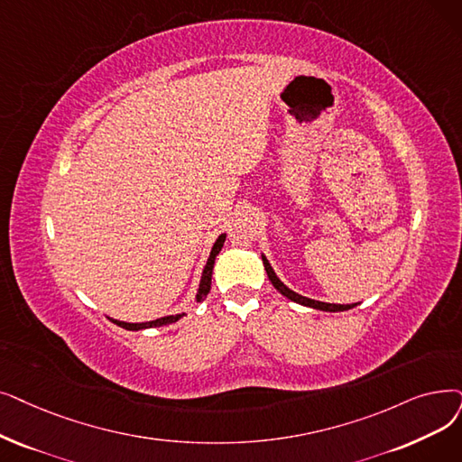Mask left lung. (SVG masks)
<instances>
[{"label":"left lung","instance_id":"8db88e82","mask_svg":"<svg viewBox=\"0 0 462 462\" xmlns=\"http://www.w3.org/2000/svg\"><path fill=\"white\" fill-rule=\"evenodd\" d=\"M263 264H264V270H266V273H268V279L272 281V285H273L281 294H283L285 298L292 300V302H296V304H300V306L313 308V310H319V311H330V313L347 311V310L358 306V304H327V302H319V300H313V298L298 294V292H294L292 289H289V287L283 283V281H281V279L275 275V272H273L272 264L268 263V258H266L264 253H263Z\"/></svg>","mask_w":462,"mask_h":462}]
</instances>
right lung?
<instances>
[{
	"mask_svg": "<svg viewBox=\"0 0 462 462\" xmlns=\"http://www.w3.org/2000/svg\"><path fill=\"white\" fill-rule=\"evenodd\" d=\"M225 239H226V234H220L217 237V242L213 244L211 247V253H209V258L208 263L204 266V272H202V277H199V285H198V292H196V302H204V298L208 296L209 289H211V273H213V266H215V258L217 254L220 253V249H223L225 245ZM185 313H177V315H166V317H160V319H154V320H147V323H125V320H116V319H111L115 325L123 327L126 330H132V332H137V330H145V328H158V327H166V325H171V323H177L179 319H181Z\"/></svg>",
	"mask_w": 462,
	"mask_h": 462,
	"instance_id": "obj_1",
	"label": "right lung"
}]
</instances>
